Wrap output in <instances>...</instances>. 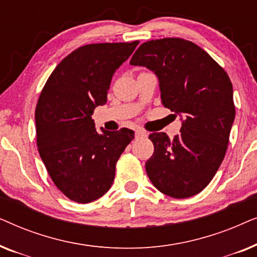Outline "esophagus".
I'll list each match as a JSON object with an SVG mask.
<instances>
[{
  "mask_svg": "<svg viewBox=\"0 0 257 257\" xmlns=\"http://www.w3.org/2000/svg\"><path fill=\"white\" fill-rule=\"evenodd\" d=\"M146 132L142 131V130H137L136 131V138H140V137H146Z\"/></svg>",
  "mask_w": 257,
  "mask_h": 257,
  "instance_id": "34e87169",
  "label": "esophagus"
}]
</instances>
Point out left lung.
Instances as JSON below:
<instances>
[{
  "instance_id": "left-lung-1",
  "label": "left lung",
  "mask_w": 257,
  "mask_h": 257,
  "mask_svg": "<svg viewBox=\"0 0 257 257\" xmlns=\"http://www.w3.org/2000/svg\"><path fill=\"white\" fill-rule=\"evenodd\" d=\"M130 64L152 70L164 106L184 118L173 139L164 132L150 135L154 145L146 161L150 180L172 198L198 194L226 156L235 118L229 77L203 49L182 38L147 41Z\"/></svg>"
}]
</instances>
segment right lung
<instances>
[{
	"label": "right lung",
	"mask_w": 257,
	"mask_h": 257,
	"mask_svg": "<svg viewBox=\"0 0 257 257\" xmlns=\"http://www.w3.org/2000/svg\"><path fill=\"white\" fill-rule=\"evenodd\" d=\"M138 44L76 49L56 66L38 98V152L56 187L72 201L89 203L110 189L115 164L135 138V132L125 127L99 133L91 115L106 103L112 76Z\"/></svg>",
	"instance_id": "right-lung-1"
}]
</instances>
